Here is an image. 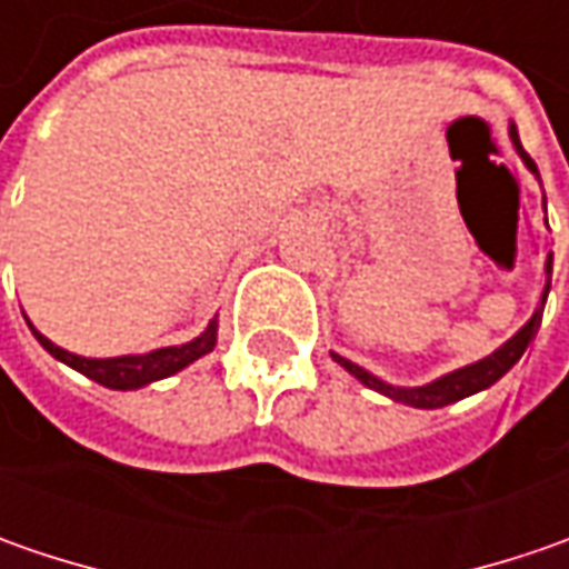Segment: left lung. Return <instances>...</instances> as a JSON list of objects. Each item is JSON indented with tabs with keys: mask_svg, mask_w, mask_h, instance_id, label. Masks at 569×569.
Segmentation results:
<instances>
[{
	"mask_svg": "<svg viewBox=\"0 0 569 569\" xmlns=\"http://www.w3.org/2000/svg\"><path fill=\"white\" fill-rule=\"evenodd\" d=\"M510 142H513L516 154L522 158V164L529 167L532 173H536V180L541 183V177H538V167L536 161L522 151V144H519V132H516V122H510ZM545 224H548V218H545ZM551 266H555V252H548V262H545V274H548V281H545V291H541V303L536 307V313L529 317V322L516 332L513 339H507L497 351H491L488 358H481V361L466 363V367H459V370H449L443 377H437V380L425 382V386H392V382L380 380V377H373L370 370H363L361 363L348 361V358H341L332 351V361L341 363L355 380H361L367 389H373V392H380L386 399H392V402H402L411 405V408H443V405L459 402V399H469L475 392H481V389H488L493 382L500 380L510 367H513L519 358H522V351L529 348V341L536 339L538 326H541V313H545V300H548V291H551Z\"/></svg>",
	"mask_w": 569,
	"mask_h": 569,
	"instance_id": "8db88e82",
	"label": "left lung"
}]
</instances>
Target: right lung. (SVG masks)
Returning a JSON list of instances; mask_svg holds the SVG:
<instances>
[{"label": "right lung", "instance_id": "right-lung-1", "mask_svg": "<svg viewBox=\"0 0 569 569\" xmlns=\"http://www.w3.org/2000/svg\"><path fill=\"white\" fill-rule=\"evenodd\" d=\"M28 326H31L33 339L40 341L56 361H62L66 367H72V370L84 373L88 380L100 382L107 389H142L148 382L173 377L192 361L206 358L208 351L218 345V317L211 319L206 332H199L192 341L170 345V348H154V351H144V355H120V358H81V355H72V351L53 345L47 336H40L33 329V322H28Z\"/></svg>", "mask_w": 569, "mask_h": 569}]
</instances>
